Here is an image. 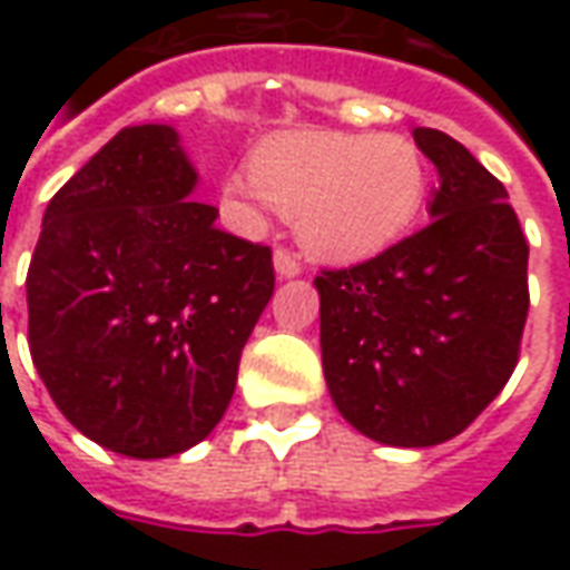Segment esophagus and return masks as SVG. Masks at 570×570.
Returning a JSON list of instances; mask_svg holds the SVG:
<instances>
[{"instance_id":"34e87169","label":"esophagus","mask_w":570,"mask_h":570,"mask_svg":"<svg viewBox=\"0 0 570 570\" xmlns=\"http://www.w3.org/2000/svg\"><path fill=\"white\" fill-rule=\"evenodd\" d=\"M274 272H277V277H298L302 265H298V259L289 249L277 247L274 249Z\"/></svg>"}]
</instances>
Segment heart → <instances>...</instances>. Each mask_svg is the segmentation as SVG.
<instances>
[{
  "instance_id": "b5f03b06",
  "label": "heart",
  "mask_w": 570,
  "mask_h": 570,
  "mask_svg": "<svg viewBox=\"0 0 570 570\" xmlns=\"http://www.w3.org/2000/svg\"><path fill=\"white\" fill-rule=\"evenodd\" d=\"M249 174L225 183L237 213L249 225L274 207L296 216L302 247L330 265H357L396 247L428 198L424 155L394 134H277L256 146Z\"/></svg>"
}]
</instances>
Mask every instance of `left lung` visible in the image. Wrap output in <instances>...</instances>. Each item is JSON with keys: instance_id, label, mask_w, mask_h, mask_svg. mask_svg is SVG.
<instances>
[{"instance_id": "8db88e82", "label": "left lung", "mask_w": 570, "mask_h": 570, "mask_svg": "<svg viewBox=\"0 0 570 570\" xmlns=\"http://www.w3.org/2000/svg\"><path fill=\"white\" fill-rule=\"evenodd\" d=\"M412 137L440 176L430 223L375 259L314 277L335 409L400 449L473 424L510 382L528 317V240L507 188L449 134Z\"/></svg>"}]
</instances>
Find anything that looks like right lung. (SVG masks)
Returning a JSON list of instances; mask_svg holds the SVG:
<instances>
[{
    "instance_id": "add662e5",
    "label": "right lung",
    "mask_w": 570,
    "mask_h": 570,
    "mask_svg": "<svg viewBox=\"0 0 570 570\" xmlns=\"http://www.w3.org/2000/svg\"><path fill=\"white\" fill-rule=\"evenodd\" d=\"M170 125L121 128L48 200L30 354L76 430L128 458L198 445L274 293L272 249L216 228Z\"/></svg>"
}]
</instances>
